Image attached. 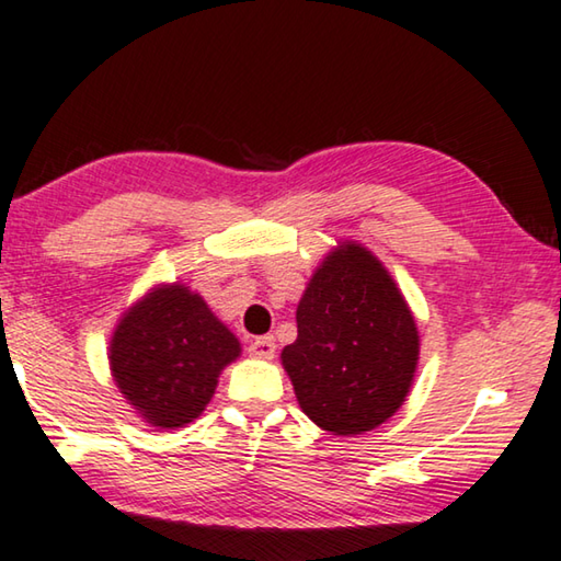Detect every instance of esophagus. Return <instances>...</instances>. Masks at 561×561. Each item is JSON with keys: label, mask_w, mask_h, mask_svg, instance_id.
Returning <instances> with one entry per match:
<instances>
[{"label": "esophagus", "mask_w": 561, "mask_h": 561, "mask_svg": "<svg viewBox=\"0 0 561 561\" xmlns=\"http://www.w3.org/2000/svg\"><path fill=\"white\" fill-rule=\"evenodd\" d=\"M274 351H277V344H274V336H257L250 344V354L254 356V358H272L274 356Z\"/></svg>", "instance_id": "34e87169"}]
</instances>
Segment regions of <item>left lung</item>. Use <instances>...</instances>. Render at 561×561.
Segmentation results:
<instances>
[{
	"instance_id": "obj_1",
	"label": "left lung",
	"mask_w": 561,
	"mask_h": 561,
	"mask_svg": "<svg viewBox=\"0 0 561 561\" xmlns=\"http://www.w3.org/2000/svg\"><path fill=\"white\" fill-rule=\"evenodd\" d=\"M297 331L282 366L321 431L360 435L403 405L421 336L403 291L368 247L344 240L321 260L299 299Z\"/></svg>"
}]
</instances>
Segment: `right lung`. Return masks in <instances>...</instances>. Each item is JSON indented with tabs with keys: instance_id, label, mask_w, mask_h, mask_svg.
I'll return each mask as SVG.
<instances>
[{
	"instance_id": "obj_1",
	"label": "right lung",
	"mask_w": 561,
	"mask_h": 561,
	"mask_svg": "<svg viewBox=\"0 0 561 561\" xmlns=\"http://www.w3.org/2000/svg\"><path fill=\"white\" fill-rule=\"evenodd\" d=\"M242 346L183 282L156 284L123 311L113 329L108 366L121 396L148 425L185 428L215 396L222 368Z\"/></svg>"
}]
</instances>
